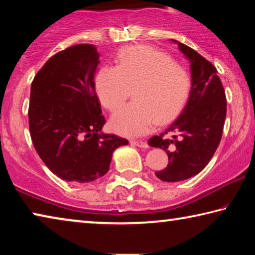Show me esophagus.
Segmentation results:
<instances>
[{"instance_id":"obj_1","label":"esophagus","mask_w":255,"mask_h":255,"mask_svg":"<svg viewBox=\"0 0 255 255\" xmlns=\"http://www.w3.org/2000/svg\"><path fill=\"white\" fill-rule=\"evenodd\" d=\"M130 144L136 145L140 148H147L148 147L147 143H146V141H143V140H130Z\"/></svg>"}]
</instances>
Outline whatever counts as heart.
<instances>
[{
  "mask_svg": "<svg viewBox=\"0 0 255 255\" xmlns=\"http://www.w3.org/2000/svg\"><path fill=\"white\" fill-rule=\"evenodd\" d=\"M132 89L133 101L115 112L110 127L122 136L136 137L176 117L187 101L190 79L173 59L148 46H131L119 51L117 66H103L96 76L101 105L115 111Z\"/></svg>",
  "mask_w": 255,
  "mask_h": 255,
  "instance_id": "obj_1",
  "label": "heart"
}]
</instances>
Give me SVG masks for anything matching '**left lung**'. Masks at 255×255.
Returning a JSON list of instances; mask_svg holds the SVG:
<instances>
[{
	"instance_id": "8db88e82",
	"label": "left lung",
	"mask_w": 255,
	"mask_h": 255,
	"mask_svg": "<svg viewBox=\"0 0 255 255\" xmlns=\"http://www.w3.org/2000/svg\"><path fill=\"white\" fill-rule=\"evenodd\" d=\"M190 63L191 90L178 119L159 136L148 140L169 156L165 169L155 172L159 180L178 182L205 169L221 143L226 118V97L216 67L187 45L171 39ZM169 133L172 138L165 135Z\"/></svg>"
}]
</instances>
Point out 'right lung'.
I'll list each match as a JSON object with an SVG mask.
<instances>
[{
  "label": "right lung",
  "mask_w": 255,
  "mask_h": 255,
  "mask_svg": "<svg viewBox=\"0 0 255 255\" xmlns=\"http://www.w3.org/2000/svg\"><path fill=\"white\" fill-rule=\"evenodd\" d=\"M100 54L68 47L47 60L30 91L29 129L34 149L62 180L88 183L109 171L112 153L128 140L102 131L106 119L96 93Z\"/></svg>",
  "instance_id": "obj_1"
}]
</instances>
